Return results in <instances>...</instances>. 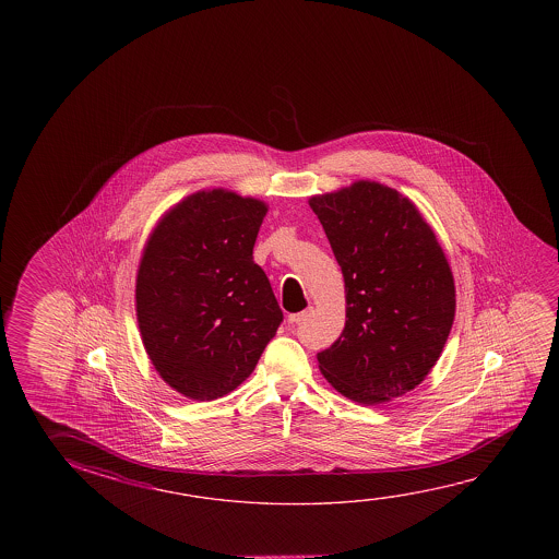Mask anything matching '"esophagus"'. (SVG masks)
<instances>
[{
	"label": "esophagus",
	"mask_w": 559,
	"mask_h": 559,
	"mask_svg": "<svg viewBox=\"0 0 559 559\" xmlns=\"http://www.w3.org/2000/svg\"><path fill=\"white\" fill-rule=\"evenodd\" d=\"M311 308L308 310L300 311V313H290L288 316V323H293V325H298V323H302V321L308 320L310 318Z\"/></svg>",
	"instance_id": "obj_1"
}]
</instances>
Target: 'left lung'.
Returning <instances> with one entry per match:
<instances>
[{"label": "left lung", "instance_id": "left-lung-1", "mask_svg": "<svg viewBox=\"0 0 559 559\" xmlns=\"http://www.w3.org/2000/svg\"><path fill=\"white\" fill-rule=\"evenodd\" d=\"M345 278L347 321L318 353L323 376L362 403L412 392L437 365L456 311L454 278L409 199L372 181L313 197Z\"/></svg>", "mask_w": 559, "mask_h": 559}]
</instances>
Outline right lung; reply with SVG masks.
<instances>
[{
  "mask_svg": "<svg viewBox=\"0 0 559 559\" xmlns=\"http://www.w3.org/2000/svg\"><path fill=\"white\" fill-rule=\"evenodd\" d=\"M266 206L201 191L167 212L147 239L136 316L147 357L179 394L199 402L236 390L283 323L253 246Z\"/></svg>",
  "mask_w": 559,
  "mask_h": 559,
  "instance_id": "right-lung-1",
  "label": "right lung"
}]
</instances>
